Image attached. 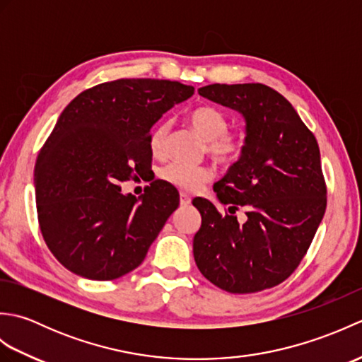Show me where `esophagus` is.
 I'll return each instance as SVG.
<instances>
[{"mask_svg": "<svg viewBox=\"0 0 362 362\" xmlns=\"http://www.w3.org/2000/svg\"><path fill=\"white\" fill-rule=\"evenodd\" d=\"M191 204V196H188L187 193H180V205L187 206Z\"/></svg>", "mask_w": 362, "mask_h": 362, "instance_id": "obj_1", "label": "esophagus"}]
</instances>
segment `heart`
Wrapping results in <instances>:
<instances>
[{"mask_svg": "<svg viewBox=\"0 0 362 362\" xmlns=\"http://www.w3.org/2000/svg\"><path fill=\"white\" fill-rule=\"evenodd\" d=\"M188 122L205 140V151L221 165H232L243 153L245 138L243 134L228 132V118L213 105H199L188 113ZM169 121L160 119L149 132V148L153 156H161L166 146ZM161 179L183 191H197L211 179L205 166L169 163L161 169Z\"/></svg>", "mask_w": 362, "mask_h": 362, "instance_id": "heart-1", "label": "heart"}]
</instances>
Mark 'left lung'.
<instances>
[{"instance_id":"8db88e82","label":"left lung","mask_w":362,"mask_h":362,"mask_svg":"<svg viewBox=\"0 0 362 362\" xmlns=\"http://www.w3.org/2000/svg\"><path fill=\"white\" fill-rule=\"evenodd\" d=\"M199 95L243 115L245 144L238 161L214 183L227 214L206 199L193 205L202 224L194 261L206 280L233 294L276 286L296 271L327 206L316 138L294 107L263 83H213ZM244 206L248 219L232 211Z\"/></svg>"}]
</instances>
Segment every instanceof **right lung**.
Wrapping results in <instances>:
<instances>
[{
	"label": "right lung",
	"mask_w": 362,
	"mask_h": 362,
	"mask_svg": "<svg viewBox=\"0 0 362 362\" xmlns=\"http://www.w3.org/2000/svg\"><path fill=\"white\" fill-rule=\"evenodd\" d=\"M193 93L179 82L118 79L82 91L60 113L34 185L45 243L68 271L115 280L143 263L179 193L156 180L136 199L118 183L148 171L152 126Z\"/></svg>",
	"instance_id": "obj_1"
}]
</instances>
